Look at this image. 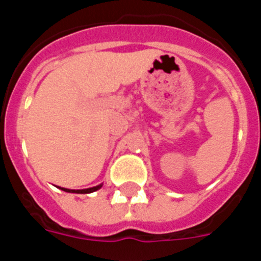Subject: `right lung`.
<instances>
[{"instance_id": "1", "label": "right lung", "mask_w": 261, "mask_h": 261, "mask_svg": "<svg viewBox=\"0 0 261 261\" xmlns=\"http://www.w3.org/2000/svg\"><path fill=\"white\" fill-rule=\"evenodd\" d=\"M103 186L102 184H98L95 187H91V188H86V190H68V188H62V187H59L60 190L65 191V192H70V193H91V192H95V191L100 190Z\"/></svg>"}]
</instances>
